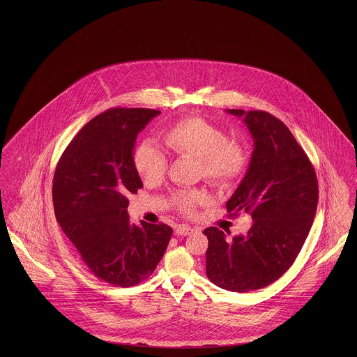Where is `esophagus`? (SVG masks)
<instances>
[{"instance_id": "1", "label": "esophagus", "mask_w": 357, "mask_h": 357, "mask_svg": "<svg viewBox=\"0 0 357 357\" xmlns=\"http://www.w3.org/2000/svg\"><path fill=\"white\" fill-rule=\"evenodd\" d=\"M194 231V229L188 225H178L175 229V233L178 236H190Z\"/></svg>"}]
</instances>
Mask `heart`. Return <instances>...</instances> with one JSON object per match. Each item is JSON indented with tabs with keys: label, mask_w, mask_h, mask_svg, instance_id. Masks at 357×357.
Here are the masks:
<instances>
[{
	"label": "heart",
	"mask_w": 357,
	"mask_h": 357,
	"mask_svg": "<svg viewBox=\"0 0 357 357\" xmlns=\"http://www.w3.org/2000/svg\"><path fill=\"white\" fill-rule=\"evenodd\" d=\"M165 142L174 154L199 160L200 170L206 179L217 185H229L245 173L249 155L245 146L229 140L227 132L199 116H190L175 123L165 133ZM133 165L144 182L153 183L162 178L167 160L162 151L141 144L133 153ZM202 191H179L174 194L175 206L191 213L197 204L206 202Z\"/></svg>",
	"instance_id": "obj_1"
}]
</instances>
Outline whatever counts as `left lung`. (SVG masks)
Segmentation results:
<instances>
[{
	"instance_id": "8db88e82",
	"label": "left lung",
	"mask_w": 357,
	"mask_h": 357,
	"mask_svg": "<svg viewBox=\"0 0 357 357\" xmlns=\"http://www.w3.org/2000/svg\"><path fill=\"white\" fill-rule=\"evenodd\" d=\"M227 112L243 118L254 141L249 169L227 200V212L249 213L254 222L231 239L218 227H206V276L222 289L243 293L264 288L289 270L313 225L318 182L281 120L266 111Z\"/></svg>"
}]
</instances>
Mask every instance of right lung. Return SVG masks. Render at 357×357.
Instances as JSON below:
<instances>
[{"mask_svg": "<svg viewBox=\"0 0 357 357\" xmlns=\"http://www.w3.org/2000/svg\"><path fill=\"white\" fill-rule=\"evenodd\" d=\"M161 111L109 108L90 120L56 166L52 197L56 220L98 279L127 288L155 270L173 229L127 213L130 194L142 188L133 165L137 135Z\"/></svg>", "mask_w": 357, "mask_h": 357, "instance_id": "right-lung-1", "label": "right lung"}]
</instances>
